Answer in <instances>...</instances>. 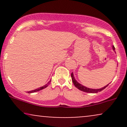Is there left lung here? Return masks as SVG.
Here are the masks:
<instances>
[{"mask_svg":"<svg viewBox=\"0 0 127 127\" xmlns=\"http://www.w3.org/2000/svg\"><path fill=\"white\" fill-rule=\"evenodd\" d=\"M113 50H115V47H114V46H113ZM71 77H72V82H73V83L74 85H75L77 88H78L79 90H81V91H84V92H85V93H98V92L101 91L102 90H104V88H106V87H107V86L109 85V84H108V85H106V86H105V87H103V88H100V89L88 88H87V87H84V86L82 85H81V84H80L79 83H78V82H77V81L75 80V78H74V76H73V73H72V74H71Z\"/></svg>","mask_w":127,"mask_h":127,"instance_id":"left-lung-1","label":"left lung"}]
</instances>
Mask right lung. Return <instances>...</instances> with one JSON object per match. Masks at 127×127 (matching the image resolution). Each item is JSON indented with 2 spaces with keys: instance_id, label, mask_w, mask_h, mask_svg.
Segmentation results:
<instances>
[{
  "instance_id": "right-lung-1",
  "label": "right lung",
  "mask_w": 127,
  "mask_h": 127,
  "mask_svg": "<svg viewBox=\"0 0 127 127\" xmlns=\"http://www.w3.org/2000/svg\"><path fill=\"white\" fill-rule=\"evenodd\" d=\"M51 81H49V82L47 84H46V85H43V87H40V88H37V89H36V90H32V91H28V93H34V92H36V91H40V90H43V89H44V88H46V87H48V86L49 85V84H50V82Z\"/></svg>"
}]
</instances>
